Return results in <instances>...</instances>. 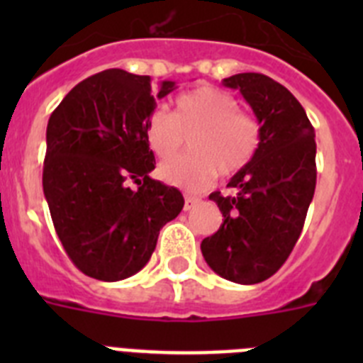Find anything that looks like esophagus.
<instances>
[{"label":"esophagus","instance_id":"obj_1","mask_svg":"<svg viewBox=\"0 0 363 363\" xmlns=\"http://www.w3.org/2000/svg\"><path fill=\"white\" fill-rule=\"evenodd\" d=\"M200 203V198H196V196H185V203H184V209L185 211H191V209H194V207H196V205Z\"/></svg>","mask_w":363,"mask_h":363}]
</instances>
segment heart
Returning <instances> with one entry per match:
<instances>
[{
    "label": "heart",
    "instance_id": "1",
    "mask_svg": "<svg viewBox=\"0 0 363 363\" xmlns=\"http://www.w3.org/2000/svg\"><path fill=\"white\" fill-rule=\"evenodd\" d=\"M189 138L191 154L158 169L162 179L187 191L209 187L214 178H233L255 162L262 125L240 111L238 99L216 86H198L174 99V111L154 108L145 120V142L158 158H172Z\"/></svg>",
    "mask_w": 363,
    "mask_h": 363
}]
</instances>
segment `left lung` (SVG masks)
<instances>
[{
  "label": "left lung",
  "mask_w": 363,
  "mask_h": 363,
  "mask_svg": "<svg viewBox=\"0 0 363 363\" xmlns=\"http://www.w3.org/2000/svg\"><path fill=\"white\" fill-rule=\"evenodd\" d=\"M238 89L262 125V147L245 171L233 176V194L213 192L223 214L220 229L201 242L216 274L234 284L271 278L296 245L316 187V142L306 111L284 85L265 74L223 79Z\"/></svg>",
  "instance_id": "obj_1"
}]
</instances>
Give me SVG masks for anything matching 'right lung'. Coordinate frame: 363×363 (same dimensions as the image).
<instances>
[{"instance_id":"obj_1","label":"right lung","mask_w":363,"mask_h":363,"mask_svg":"<svg viewBox=\"0 0 363 363\" xmlns=\"http://www.w3.org/2000/svg\"><path fill=\"white\" fill-rule=\"evenodd\" d=\"M171 91L174 82H163L154 96L149 76L108 69L50 114L43 192L57 238L86 277L118 281L142 271L160 229L184 209L178 189L149 176L145 120Z\"/></svg>"}]
</instances>
